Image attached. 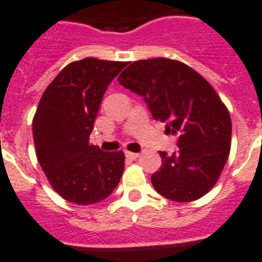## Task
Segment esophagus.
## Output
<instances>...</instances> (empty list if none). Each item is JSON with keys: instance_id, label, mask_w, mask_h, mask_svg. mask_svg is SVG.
Returning <instances> with one entry per match:
<instances>
[{"instance_id": "34e87169", "label": "esophagus", "mask_w": 262, "mask_h": 262, "mask_svg": "<svg viewBox=\"0 0 262 262\" xmlns=\"http://www.w3.org/2000/svg\"><path fill=\"white\" fill-rule=\"evenodd\" d=\"M126 157L129 158V159H136V158L140 157V154L139 152H131V151H126Z\"/></svg>"}]
</instances>
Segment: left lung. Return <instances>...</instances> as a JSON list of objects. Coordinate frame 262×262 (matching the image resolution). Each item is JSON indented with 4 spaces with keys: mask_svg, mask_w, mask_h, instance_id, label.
<instances>
[{
    "mask_svg": "<svg viewBox=\"0 0 262 262\" xmlns=\"http://www.w3.org/2000/svg\"><path fill=\"white\" fill-rule=\"evenodd\" d=\"M143 96L166 133L177 134L178 151H161L162 166L151 177L158 193L175 202L200 200L214 187L228 161L232 119L211 84L185 62L166 57L139 60L118 77Z\"/></svg>",
    "mask_w": 262,
    "mask_h": 262,
    "instance_id": "1",
    "label": "left lung"
}]
</instances>
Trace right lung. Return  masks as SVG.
I'll list each match as a JSON object with an SVG mask.
<instances>
[{
  "label": "right lung",
  "mask_w": 262,
  "mask_h": 262,
  "mask_svg": "<svg viewBox=\"0 0 262 262\" xmlns=\"http://www.w3.org/2000/svg\"><path fill=\"white\" fill-rule=\"evenodd\" d=\"M127 62L85 57L61 69L34 114L36 155L56 193L68 202L92 205L115 190L124 171V152H104L90 143L108 84Z\"/></svg>",
  "instance_id": "add662e5"
}]
</instances>
